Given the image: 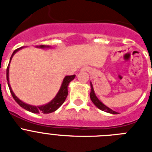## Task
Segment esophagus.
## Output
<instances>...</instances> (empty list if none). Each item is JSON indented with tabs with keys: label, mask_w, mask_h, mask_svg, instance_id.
Instances as JSON below:
<instances>
[{
	"label": "esophagus",
	"mask_w": 152,
	"mask_h": 152,
	"mask_svg": "<svg viewBox=\"0 0 152 152\" xmlns=\"http://www.w3.org/2000/svg\"><path fill=\"white\" fill-rule=\"evenodd\" d=\"M82 70H83V71H88V70H89V69H88V67H84V68H83V69H82Z\"/></svg>",
	"instance_id": "esophagus-1"
}]
</instances>
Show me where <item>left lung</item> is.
Listing matches in <instances>:
<instances>
[{"instance_id":"1","label":"left lung","mask_w":152,"mask_h":152,"mask_svg":"<svg viewBox=\"0 0 152 152\" xmlns=\"http://www.w3.org/2000/svg\"><path fill=\"white\" fill-rule=\"evenodd\" d=\"M91 93H90L91 99V101H92L93 103L95 104V106H97L98 108L102 111H106V112H107V113H113V114H117V113H118L117 112H116V111H113V110H111V109H110L106 106H105L103 103H102L98 99V98L96 97V95H95V91H94V89H93V87H92V84H91Z\"/></svg>"}]
</instances>
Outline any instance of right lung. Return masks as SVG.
Returning <instances> with one entry per match:
<instances>
[{
	"label": "right lung",
	"mask_w": 152,
	"mask_h": 152,
	"mask_svg": "<svg viewBox=\"0 0 152 152\" xmlns=\"http://www.w3.org/2000/svg\"><path fill=\"white\" fill-rule=\"evenodd\" d=\"M39 47H40V48H45L46 46L42 45V46H40ZM47 47H48V46H47ZM20 49H22V47L16 49V50L13 52L12 55V57H11L10 58V61L11 59H12V57L13 55L15 54V53L17 52L19 50H20ZM8 69H9V64H8V68H7V72H6L7 75H6V76H7V81H8V88H9V90H10V92L11 94H12V95L13 99H15V101L21 107H23V108L25 109V110H27L30 111V112H32V113H52V112H54L55 110H57V109L59 108L60 106L64 103V100L66 99L67 96H68V86H69V83H70V82L75 78V76H76L75 75L65 76L64 78V80H63L61 87L60 88L59 91L57 93V95H56L54 99H53L51 102H50L48 104L41 106H34L24 103L23 102H22L21 100L19 99L15 96V94L13 93L12 90V88H11L10 87V84H9V82H8Z\"/></svg>",
	"instance_id": "obj_1"
}]
</instances>
